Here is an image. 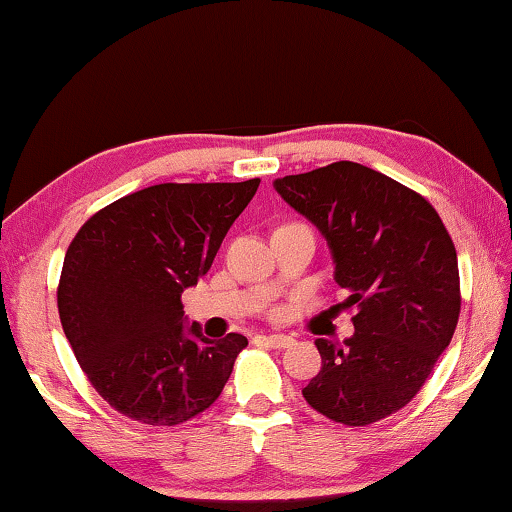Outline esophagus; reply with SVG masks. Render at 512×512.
Instances as JSON below:
<instances>
[{"mask_svg":"<svg viewBox=\"0 0 512 512\" xmlns=\"http://www.w3.org/2000/svg\"><path fill=\"white\" fill-rule=\"evenodd\" d=\"M264 341H266V345H271V348L283 350V348H290V345L294 343V338L285 336V334H269V336H264Z\"/></svg>","mask_w":512,"mask_h":512,"instance_id":"34e87169","label":"esophagus"}]
</instances>
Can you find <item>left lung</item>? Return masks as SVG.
<instances>
[{
    "label": "left lung",
    "instance_id": "8db88e82",
    "mask_svg": "<svg viewBox=\"0 0 512 512\" xmlns=\"http://www.w3.org/2000/svg\"><path fill=\"white\" fill-rule=\"evenodd\" d=\"M325 236L355 334L318 338L322 369L301 394L329 420L366 427L420 392L455 334L457 250L434 206L357 162L273 181Z\"/></svg>",
    "mask_w": 512,
    "mask_h": 512
}]
</instances>
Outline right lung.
<instances>
[{
  "mask_svg": "<svg viewBox=\"0 0 512 512\" xmlns=\"http://www.w3.org/2000/svg\"><path fill=\"white\" fill-rule=\"evenodd\" d=\"M259 178L162 183L92 215L64 255L57 308L92 387L118 413L174 427L204 413L248 345L187 325L181 294L211 269Z\"/></svg>",
  "mask_w": 512,
  "mask_h": 512,
  "instance_id": "right-lung-1",
  "label": "right lung"
}]
</instances>
